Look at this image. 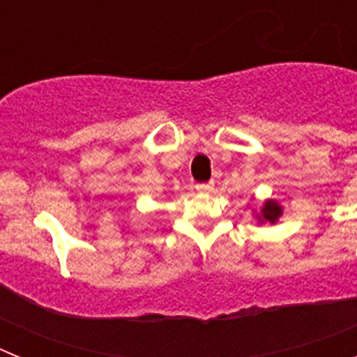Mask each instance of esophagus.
<instances>
[{"label":"esophagus","instance_id":"34e87169","mask_svg":"<svg viewBox=\"0 0 357 357\" xmlns=\"http://www.w3.org/2000/svg\"><path fill=\"white\" fill-rule=\"evenodd\" d=\"M213 189H214L213 182H202V184H197V191H200V193H211Z\"/></svg>","mask_w":357,"mask_h":357}]
</instances>
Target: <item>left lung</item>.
<instances>
[{
    "instance_id": "1",
    "label": "left lung",
    "mask_w": 357,
    "mask_h": 357,
    "mask_svg": "<svg viewBox=\"0 0 357 357\" xmlns=\"http://www.w3.org/2000/svg\"><path fill=\"white\" fill-rule=\"evenodd\" d=\"M279 216H280V207L277 206L275 202L268 200L266 206L263 207V216H259V220L263 218V220H268L270 223H273Z\"/></svg>"
}]
</instances>
